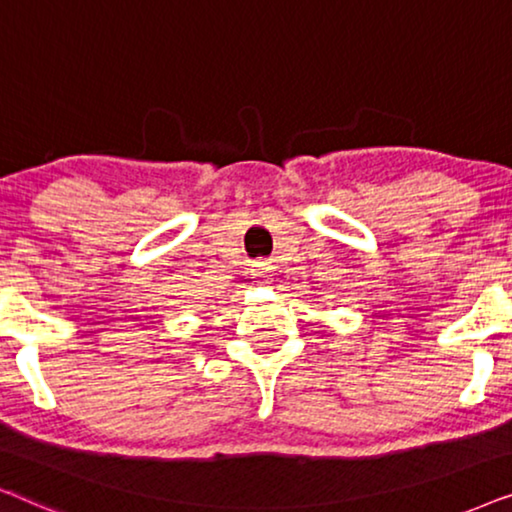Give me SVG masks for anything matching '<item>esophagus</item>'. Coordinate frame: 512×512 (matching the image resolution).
<instances>
[{
  "mask_svg": "<svg viewBox=\"0 0 512 512\" xmlns=\"http://www.w3.org/2000/svg\"><path fill=\"white\" fill-rule=\"evenodd\" d=\"M254 270L258 272V275H265V272H268L270 268H268V263H265V261H258V263L254 265Z\"/></svg>",
  "mask_w": 512,
  "mask_h": 512,
  "instance_id": "esophagus-1",
  "label": "esophagus"
}]
</instances>
